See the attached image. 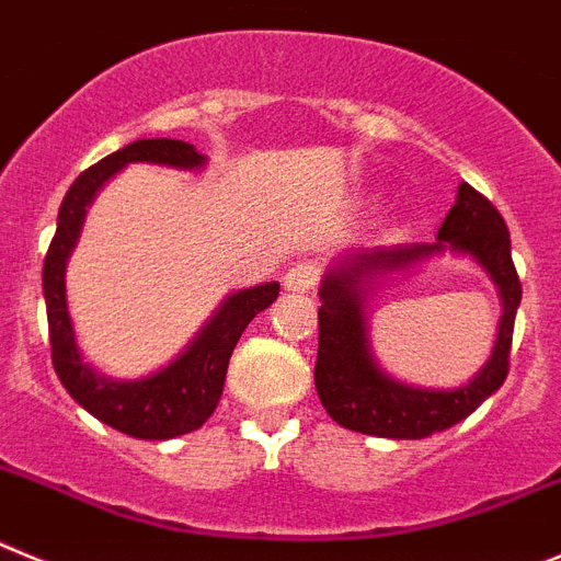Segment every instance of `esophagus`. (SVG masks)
Segmentation results:
<instances>
[{
	"label": "esophagus",
	"mask_w": 561,
	"mask_h": 561,
	"mask_svg": "<svg viewBox=\"0 0 561 561\" xmlns=\"http://www.w3.org/2000/svg\"><path fill=\"white\" fill-rule=\"evenodd\" d=\"M318 282V268L312 262H296L293 268H287L285 274V287L293 293H307L312 290Z\"/></svg>",
	"instance_id": "1"
}]
</instances>
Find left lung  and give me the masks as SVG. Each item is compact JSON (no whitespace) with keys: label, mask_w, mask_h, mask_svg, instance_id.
<instances>
[{"label":"left lung","mask_w":561,"mask_h":561,"mask_svg":"<svg viewBox=\"0 0 561 561\" xmlns=\"http://www.w3.org/2000/svg\"><path fill=\"white\" fill-rule=\"evenodd\" d=\"M444 250L469 253L479 260L499 285L504 316L493 357L482 371L467 387L438 392L391 381L376 366L367 350L362 305L375 278L412 267L416 261ZM318 296L316 391L321 405L341 427L380 438H425L458 425L506 380L523 285L512 262L506 220L492 201L469 184L458 186V198L438 226L436 243L350 251L327 271Z\"/></svg>","instance_id":"left-lung-1"}]
</instances>
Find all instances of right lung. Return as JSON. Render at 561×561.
Segmentation results:
<instances>
[{"mask_svg": "<svg viewBox=\"0 0 561 561\" xmlns=\"http://www.w3.org/2000/svg\"><path fill=\"white\" fill-rule=\"evenodd\" d=\"M130 161L198 170L206 164V156L181 139H139L83 170L60 204L58 229L44 260V299H47L53 366L64 388L72 393V400L114 431L159 442V438L198 431L215 413L224 393L231 352L245 327L251 324V318L274 305L279 296V282H265L249 290L231 293L209 318V324L198 332V337L186 346V352H181L156 375L142 380H111L98 375L89 363H83L75 343L64 274H67L69 254L78 243L85 206L92 204L100 186Z\"/></svg>", "mask_w": 561, "mask_h": 561, "instance_id": "1", "label": "right lung"}]
</instances>
